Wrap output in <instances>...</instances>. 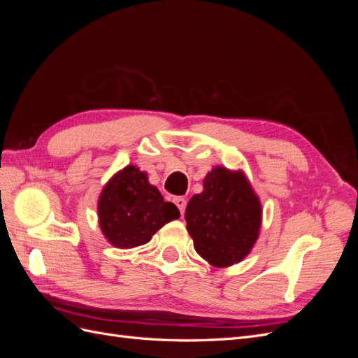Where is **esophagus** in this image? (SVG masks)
<instances>
[{
	"mask_svg": "<svg viewBox=\"0 0 358 358\" xmlns=\"http://www.w3.org/2000/svg\"><path fill=\"white\" fill-rule=\"evenodd\" d=\"M173 201H175V204L178 206L180 215H183V212H185V208H187V200L183 197H176V199H173Z\"/></svg>",
	"mask_w": 358,
	"mask_h": 358,
	"instance_id": "obj_1",
	"label": "esophagus"
}]
</instances>
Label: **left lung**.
<instances>
[{
    "mask_svg": "<svg viewBox=\"0 0 358 358\" xmlns=\"http://www.w3.org/2000/svg\"><path fill=\"white\" fill-rule=\"evenodd\" d=\"M187 204V230L199 255L215 267L239 263L257 242L262 204L242 171L215 167Z\"/></svg>",
    "mask_w": 358,
    "mask_h": 358,
    "instance_id": "8db88e82",
    "label": "left lung"
}]
</instances>
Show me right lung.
Listing matches in <instances>:
<instances>
[{
  "label": "right lung",
  "instance_id": "right-lung-1",
  "mask_svg": "<svg viewBox=\"0 0 358 358\" xmlns=\"http://www.w3.org/2000/svg\"><path fill=\"white\" fill-rule=\"evenodd\" d=\"M173 203L164 201L150 185L146 173L134 166L109 180L99 200L100 229L116 248H134L148 243L162 225L179 218Z\"/></svg>",
  "mask_w": 358,
  "mask_h": 358
}]
</instances>
